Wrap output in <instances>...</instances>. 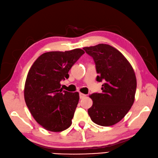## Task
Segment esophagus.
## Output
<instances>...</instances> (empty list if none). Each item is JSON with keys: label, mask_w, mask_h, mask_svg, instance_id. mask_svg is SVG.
I'll return each mask as SVG.
<instances>
[{"label": "esophagus", "mask_w": 158, "mask_h": 158, "mask_svg": "<svg viewBox=\"0 0 158 158\" xmlns=\"http://www.w3.org/2000/svg\"><path fill=\"white\" fill-rule=\"evenodd\" d=\"M79 96H80V98H83L85 97V96H86V95L84 94H82V93H80Z\"/></svg>", "instance_id": "esophagus-1"}]
</instances>
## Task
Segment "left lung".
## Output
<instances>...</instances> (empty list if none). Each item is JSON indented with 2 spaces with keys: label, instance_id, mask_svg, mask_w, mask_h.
<instances>
[{
  "label": "left lung",
  "instance_id": "1",
  "mask_svg": "<svg viewBox=\"0 0 158 158\" xmlns=\"http://www.w3.org/2000/svg\"><path fill=\"white\" fill-rule=\"evenodd\" d=\"M83 49L94 60L98 82H103L102 93H94L88 110L93 122L102 126L114 125L122 119L135 101L137 80L130 62L121 52L108 44Z\"/></svg>",
  "mask_w": 158,
  "mask_h": 158
}]
</instances>
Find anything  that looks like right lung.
<instances>
[{
  "mask_svg": "<svg viewBox=\"0 0 158 158\" xmlns=\"http://www.w3.org/2000/svg\"><path fill=\"white\" fill-rule=\"evenodd\" d=\"M84 53L81 48L47 52L30 69L25 83V101L35 121L47 131L61 132L71 125L79 93L63 90L60 82L69 78V70Z\"/></svg>",
  "mask_w": 158,
  "mask_h": 158,
  "instance_id": "obj_1",
  "label": "right lung"
}]
</instances>
